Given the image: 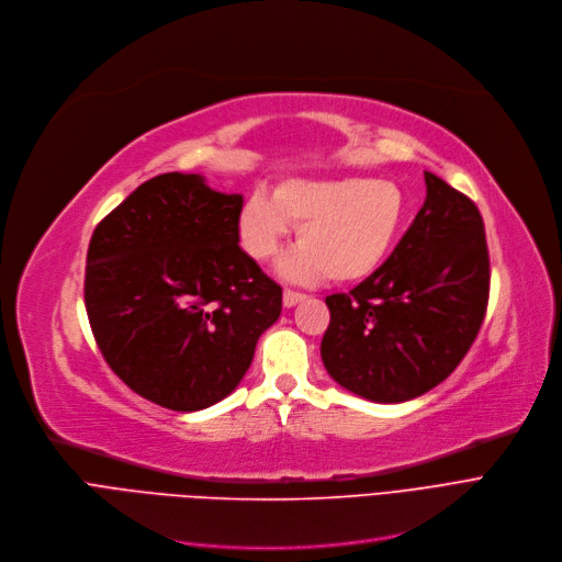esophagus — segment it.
Listing matches in <instances>:
<instances>
[{
  "mask_svg": "<svg viewBox=\"0 0 562 562\" xmlns=\"http://www.w3.org/2000/svg\"><path fill=\"white\" fill-rule=\"evenodd\" d=\"M302 300H306L304 292H297V290H283V306H285V308L297 306Z\"/></svg>",
  "mask_w": 562,
  "mask_h": 562,
  "instance_id": "1",
  "label": "esophagus"
}]
</instances>
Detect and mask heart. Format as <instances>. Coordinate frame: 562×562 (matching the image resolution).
I'll return each instance as SVG.
<instances>
[{"mask_svg":"<svg viewBox=\"0 0 562 562\" xmlns=\"http://www.w3.org/2000/svg\"><path fill=\"white\" fill-rule=\"evenodd\" d=\"M407 222L405 192L380 178H290L274 194H249L239 210V243L254 260H270L300 224L302 243L279 270L285 279L338 283L370 277L393 251Z\"/></svg>","mask_w":562,"mask_h":562,"instance_id":"b5f03b06","label":"heart"}]
</instances>
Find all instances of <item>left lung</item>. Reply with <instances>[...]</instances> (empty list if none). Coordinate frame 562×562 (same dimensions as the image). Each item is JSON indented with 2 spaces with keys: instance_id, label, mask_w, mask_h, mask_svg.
I'll use <instances>...</instances> for the list:
<instances>
[{
  "instance_id": "8db88e82",
  "label": "left lung",
  "mask_w": 562,
  "mask_h": 562,
  "mask_svg": "<svg viewBox=\"0 0 562 562\" xmlns=\"http://www.w3.org/2000/svg\"><path fill=\"white\" fill-rule=\"evenodd\" d=\"M427 196L389 260L329 295L319 345L329 375L372 403H405L460 366L490 302V251L475 203L425 171Z\"/></svg>"
}]
</instances>
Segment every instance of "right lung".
I'll return each instance as SVG.
<instances>
[{"instance_id":"obj_1","label":"right lung","mask_w":562,"mask_h":562,"mask_svg":"<svg viewBox=\"0 0 562 562\" xmlns=\"http://www.w3.org/2000/svg\"><path fill=\"white\" fill-rule=\"evenodd\" d=\"M239 194L173 171L139 184L91 235L93 338L116 375L159 407L220 403L281 315V285L239 249Z\"/></svg>"}]
</instances>
